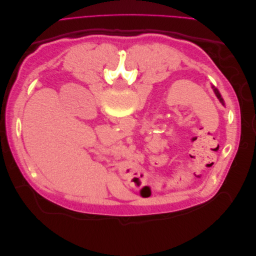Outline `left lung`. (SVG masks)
Masks as SVG:
<instances>
[{"label": "left lung", "mask_w": 256, "mask_h": 256, "mask_svg": "<svg viewBox=\"0 0 256 256\" xmlns=\"http://www.w3.org/2000/svg\"><path fill=\"white\" fill-rule=\"evenodd\" d=\"M212 88H214V94H216V98H218L219 100H220V102L224 106V102H223V98L221 97V94H220V92H219V90H216L214 86V85H212Z\"/></svg>", "instance_id": "1"}]
</instances>
